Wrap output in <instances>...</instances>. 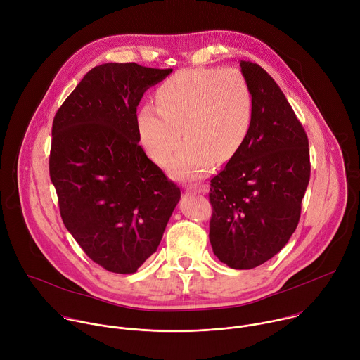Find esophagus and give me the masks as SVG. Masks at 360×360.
<instances>
[{"mask_svg": "<svg viewBox=\"0 0 360 360\" xmlns=\"http://www.w3.org/2000/svg\"><path fill=\"white\" fill-rule=\"evenodd\" d=\"M185 188H186V191H189V192H203V188H198V186H195V185H186Z\"/></svg>", "mask_w": 360, "mask_h": 360, "instance_id": "1", "label": "esophagus"}]
</instances>
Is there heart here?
<instances>
[{"instance_id": "obj_1", "label": "heart", "mask_w": 360, "mask_h": 360, "mask_svg": "<svg viewBox=\"0 0 360 360\" xmlns=\"http://www.w3.org/2000/svg\"><path fill=\"white\" fill-rule=\"evenodd\" d=\"M158 108L145 105L136 117L139 141L149 158L171 162L178 178L198 179L214 161H231L245 143L253 117L252 89L236 68L181 70L157 89Z\"/></svg>"}]
</instances>
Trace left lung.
Here are the masks:
<instances>
[{
	"instance_id": "left-lung-1",
	"label": "left lung",
	"mask_w": 360,
	"mask_h": 360,
	"mask_svg": "<svg viewBox=\"0 0 360 360\" xmlns=\"http://www.w3.org/2000/svg\"><path fill=\"white\" fill-rule=\"evenodd\" d=\"M253 95L249 135L211 179L210 240L232 269L265 264L288 243L311 178L309 142L286 96L258 64L240 61Z\"/></svg>"
}]
</instances>
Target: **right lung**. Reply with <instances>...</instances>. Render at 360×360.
Segmentation results:
<instances>
[{"instance_id":"1","label":"right lung","mask_w":360,"mask_h":360,"mask_svg":"<svg viewBox=\"0 0 360 360\" xmlns=\"http://www.w3.org/2000/svg\"><path fill=\"white\" fill-rule=\"evenodd\" d=\"M172 72L135 63L94 67L53 122L49 176L63 222L104 269L134 274L157 250L181 198L143 152L136 107Z\"/></svg>"}]
</instances>
